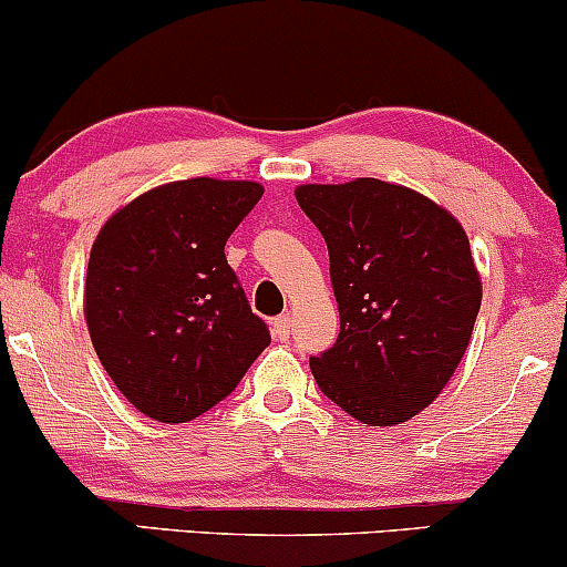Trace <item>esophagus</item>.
Masks as SVG:
<instances>
[{
	"instance_id": "1",
	"label": "esophagus",
	"mask_w": 567,
	"mask_h": 567,
	"mask_svg": "<svg viewBox=\"0 0 567 567\" xmlns=\"http://www.w3.org/2000/svg\"><path fill=\"white\" fill-rule=\"evenodd\" d=\"M290 333H292V317L290 315L277 317V320H275V338H277V341H288Z\"/></svg>"
}]
</instances>
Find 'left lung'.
Segmentation results:
<instances>
[{"label":"left lung","instance_id":"left-lung-1","mask_svg":"<svg viewBox=\"0 0 567 567\" xmlns=\"http://www.w3.org/2000/svg\"><path fill=\"white\" fill-rule=\"evenodd\" d=\"M320 229L341 315L336 343L309 365L351 419H413L451 381L470 347L483 282L470 239L445 207L379 178L296 188Z\"/></svg>","mask_w":567,"mask_h":567}]
</instances>
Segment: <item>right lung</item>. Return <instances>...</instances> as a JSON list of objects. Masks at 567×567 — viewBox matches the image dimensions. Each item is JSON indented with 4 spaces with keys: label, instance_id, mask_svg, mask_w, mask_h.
Listing matches in <instances>:
<instances>
[{
    "label": "right lung",
    "instance_id": "right-lung-1",
    "mask_svg": "<svg viewBox=\"0 0 567 567\" xmlns=\"http://www.w3.org/2000/svg\"><path fill=\"white\" fill-rule=\"evenodd\" d=\"M261 194L252 181H173L97 231L84 320L114 386L148 419L184 424L207 413L269 347L224 252Z\"/></svg>",
    "mask_w": 567,
    "mask_h": 567
}]
</instances>
